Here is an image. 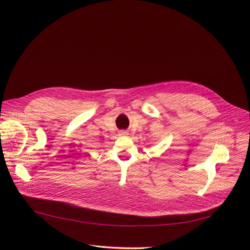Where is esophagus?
I'll use <instances>...</instances> for the list:
<instances>
[{
  "mask_svg": "<svg viewBox=\"0 0 250 250\" xmlns=\"http://www.w3.org/2000/svg\"><path fill=\"white\" fill-rule=\"evenodd\" d=\"M120 134L121 135H128V132L125 130H122V131H120Z\"/></svg>",
  "mask_w": 250,
  "mask_h": 250,
  "instance_id": "1",
  "label": "esophagus"
}]
</instances>
